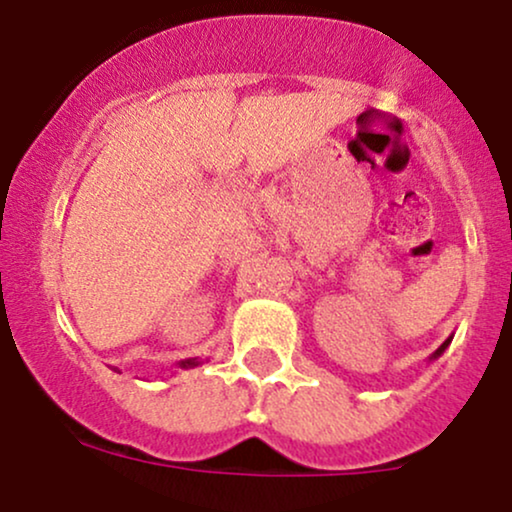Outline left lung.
I'll return each instance as SVG.
<instances>
[{
	"label": "left lung",
	"instance_id": "left-lung-1",
	"mask_svg": "<svg viewBox=\"0 0 512 512\" xmlns=\"http://www.w3.org/2000/svg\"><path fill=\"white\" fill-rule=\"evenodd\" d=\"M451 339H453V337H448V339H446V342H443V344H441V347H438V349H436V352H433V356H431V359H438V356H441L443 352H446V347H448V344H451Z\"/></svg>",
	"mask_w": 512,
	"mask_h": 512
}]
</instances>
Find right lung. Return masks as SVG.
Returning a JSON list of instances; mask_svg holds the SVG:
<instances>
[{"label": "right lung", "instance_id": "obj_1", "mask_svg": "<svg viewBox=\"0 0 512 512\" xmlns=\"http://www.w3.org/2000/svg\"><path fill=\"white\" fill-rule=\"evenodd\" d=\"M198 364H203V361H200L198 356H195V359H183V361H178L180 369H193V366H198Z\"/></svg>", "mask_w": 512, "mask_h": 512}]
</instances>
